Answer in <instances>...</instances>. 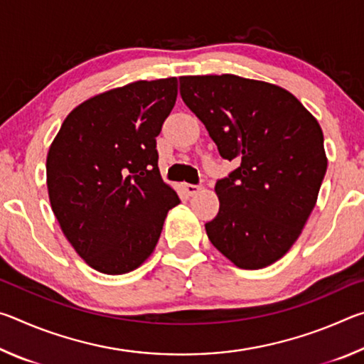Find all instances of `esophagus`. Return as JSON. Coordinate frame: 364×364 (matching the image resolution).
Here are the masks:
<instances>
[{
  "mask_svg": "<svg viewBox=\"0 0 364 364\" xmlns=\"http://www.w3.org/2000/svg\"><path fill=\"white\" fill-rule=\"evenodd\" d=\"M183 189L186 191V194H189V196H194V194H197L199 193V191L202 189V186H199V184H183Z\"/></svg>",
  "mask_w": 364,
  "mask_h": 364,
  "instance_id": "34e87169",
  "label": "esophagus"
}]
</instances>
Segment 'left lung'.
I'll use <instances>...</instances> for the list:
<instances>
[{"instance_id":"left-lung-1","label":"left lung","mask_w":364,"mask_h":364,"mask_svg":"<svg viewBox=\"0 0 364 364\" xmlns=\"http://www.w3.org/2000/svg\"><path fill=\"white\" fill-rule=\"evenodd\" d=\"M180 93L220 156L237 165L215 184L220 210L205 223L208 239L239 268L268 267L316 204L328 168L321 127L287 90L231 73L181 77Z\"/></svg>"}]
</instances>
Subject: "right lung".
Instances as JSON below:
<instances>
[{"label": "right lung", "instance_id": "1", "mask_svg": "<svg viewBox=\"0 0 364 364\" xmlns=\"http://www.w3.org/2000/svg\"><path fill=\"white\" fill-rule=\"evenodd\" d=\"M178 95L175 77L128 83L67 115L46 157L51 208L77 254L106 274L143 264L180 197L159 171L156 138Z\"/></svg>", "mask_w": 364, "mask_h": 364}]
</instances>
